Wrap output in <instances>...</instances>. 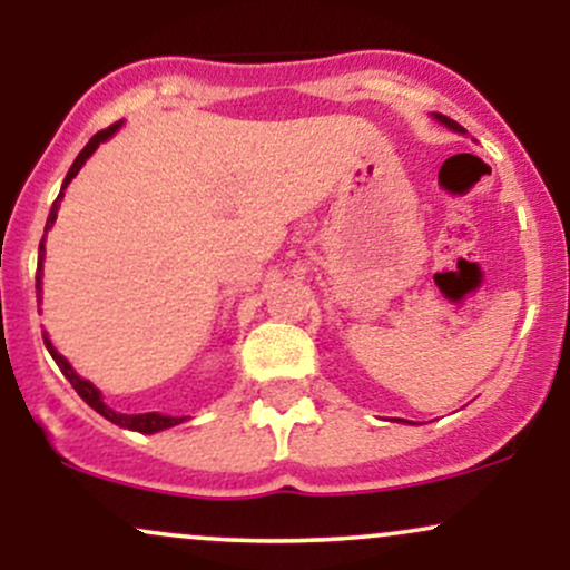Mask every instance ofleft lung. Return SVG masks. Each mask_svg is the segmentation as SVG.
Masks as SVG:
<instances>
[{"mask_svg": "<svg viewBox=\"0 0 570 570\" xmlns=\"http://www.w3.org/2000/svg\"><path fill=\"white\" fill-rule=\"evenodd\" d=\"M434 117H436V120L442 122V126H448L450 130H455V134H466V128L458 126V122H455V120H450V117H444V115H434Z\"/></svg>", "mask_w": 570, "mask_h": 570, "instance_id": "8db88e82", "label": "left lung"}]
</instances>
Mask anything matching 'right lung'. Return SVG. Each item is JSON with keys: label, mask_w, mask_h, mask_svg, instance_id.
Here are the masks:
<instances>
[{"label": "right lung", "mask_w": 570, "mask_h": 570, "mask_svg": "<svg viewBox=\"0 0 570 570\" xmlns=\"http://www.w3.org/2000/svg\"><path fill=\"white\" fill-rule=\"evenodd\" d=\"M117 128H120V122H115V126H109L107 130H98V134L94 136V139H90L88 144H85V149H82L80 155H77V160L71 163V168H69L67 179H63V185H61V193H58V198H56V203H53V208H50V214H48V225H45V233H48L50 227H53V222H56V217H58V206H61L63 189H67V187H69V181L75 179L77 174H80V168L85 166V160H88L90 155L96 153L98 144L107 141L109 136H115V134H117ZM42 259H45V235H42V244H39L37 292H39V278H42ZM37 297H39V294H37ZM45 348H48V351H50V356L56 358V364H58V367H61L63 375H67V381H69L71 385H75L77 394H80V396L85 399V402H88L90 407H94V410L98 412V415H104V417H107V421H112L115 426H120V429H130V431H139V434H155V431L171 429V426H179V423H185V417L160 415V412H141V415H122V412H115L112 407H107V404H104L101 391H98L94 383L85 381V377H80V375H77L75 370H71V364L67 362V358L61 356V353H58V351L53 348V343H50L48 335H45Z\"/></svg>", "instance_id": "1"}]
</instances>
